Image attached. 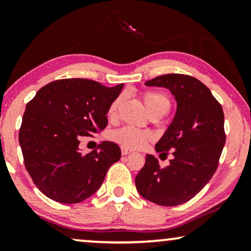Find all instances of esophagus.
<instances>
[{
	"instance_id": "esophagus-1",
	"label": "esophagus",
	"mask_w": 251,
	"mask_h": 251,
	"mask_svg": "<svg viewBox=\"0 0 251 251\" xmlns=\"http://www.w3.org/2000/svg\"><path fill=\"white\" fill-rule=\"evenodd\" d=\"M131 152H132V151L129 150V149H126V147H121L122 155H128V154H130Z\"/></svg>"
}]
</instances>
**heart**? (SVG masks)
Here are the masks:
<instances>
[{"label":"heart","instance_id":"1","mask_svg":"<svg viewBox=\"0 0 251 251\" xmlns=\"http://www.w3.org/2000/svg\"><path fill=\"white\" fill-rule=\"evenodd\" d=\"M143 100L145 102V106L150 114L154 112L159 111H167L170 107V100L166 95L160 94V92L149 91L143 95ZM122 102V96L116 97L114 100L111 102L107 109V116L109 120H115L118 116V111L120 105ZM111 138L114 142L121 144L123 147L132 150L143 149L153 139V135L149 131H144L133 128V126H122L118 130H114L112 132Z\"/></svg>","mask_w":251,"mask_h":251}]
</instances>
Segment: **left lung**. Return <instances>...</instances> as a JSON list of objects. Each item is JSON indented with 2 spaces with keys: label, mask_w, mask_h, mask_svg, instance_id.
<instances>
[{
  "label": "left lung",
  "mask_w": 251,
  "mask_h": 251,
  "mask_svg": "<svg viewBox=\"0 0 251 251\" xmlns=\"http://www.w3.org/2000/svg\"><path fill=\"white\" fill-rule=\"evenodd\" d=\"M145 84L169 89L177 101L173 122L155 145L161 155L171 151L174 159L161 168L147 154L136 187L146 200L173 207L194 198L214 176L226 140L224 112L209 88L190 75H161Z\"/></svg>",
  "instance_id": "left-lung-1"
}]
</instances>
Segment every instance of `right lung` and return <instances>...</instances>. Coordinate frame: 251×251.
Returning <instances> with one entry per match:
<instances>
[{"instance_id":"1","label":"right lung","mask_w":251,"mask_h":251,"mask_svg":"<svg viewBox=\"0 0 251 251\" xmlns=\"http://www.w3.org/2000/svg\"><path fill=\"white\" fill-rule=\"evenodd\" d=\"M123 84L107 88L88 78L50 82L26 105L19 130L24 163L34 184L60 203H78L99 190L109 167L121 157L112 142L90 153L78 145L107 126V109Z\"/></svg>"}]
</instances>
